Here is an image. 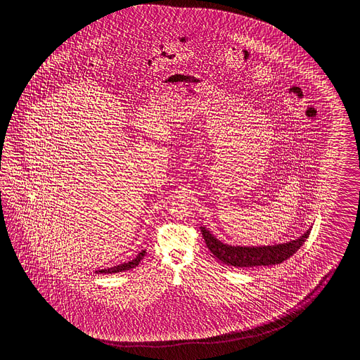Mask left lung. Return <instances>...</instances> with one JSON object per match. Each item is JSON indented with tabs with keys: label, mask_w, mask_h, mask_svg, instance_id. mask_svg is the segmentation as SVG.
Wrapping results in <instances>:
<instances>
[{
	"label": "left lung",
	"mask_w": 360,
	"mask_h": 360,
	"mask_svg": "<svg viewBox=\"0 0 360 360\" xmlns=\"http://www.w3.org/2000/svg\"><path fill=\"white\" fill-rule=\"evenodd\" d=\"M201 233L205 243L210 250L214 257L220 259L223 264L234 267H253V266L278 265L285 259L292 257L295 252L303 245L305 239L309 236L311 229L305 231L302 237L288 243L264 247H234L225 245L217 240L205 226H201Z\"/></svg>",
	"instance_id": "left-lung-1"
}]
</instances>
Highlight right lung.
<instances>
[{
    "mask_svg": "<svg viewBox=\"0 0 360 360\" xmlns=\"http://www.w3.org/2000/svg\"><path fill=\"white\" fill-rule=\"evenodd\" d=\"M145 253H146V251L143 250V251L140 252V253L136 256V258H134V259L129 261V262L121 264V265L118 266H113V267H110V269H103V270L95 272H96V274H115V272L127 271V270H131V269H134V267H136V266L140 264V261L143 259Z\"/></svg>",
    "mask_w": 360,
    "mask_h": 360,
    "instance_id": "add662e5",
    "label": "right lung"
}]
</instances>
